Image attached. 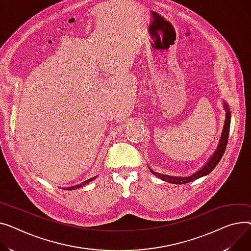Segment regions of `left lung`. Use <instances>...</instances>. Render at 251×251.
Masks as SVG:
<instances>
[{"instance_id": "obj_1", "label": "left lung", "mask_w": 251, "mask_h": 251, "mask_svg": "<svg viewBox=\"0 0 251 251\" xmlns=\"http://www.w3.org/2000/svg\"><path fill=\"white\" fill-rule=\"evenodd\" d=\"M224 108L226 111V120H225V124H224V127H223V131H222V136H221L220 139V143L218 145V148L216 150V152L213 154V156L210 158V160L205 163L204 166H202L201 169H200L198 172H196L195 174L190 175V176H186V177H177V176H169V175H165V174H160L157 172H154L152 169H150V171L156 175L157 177H159L160 179L170 182V183H174V184H184V183H188L190 181H194L200 177H202L204 175H208L210 172H212V170L217 166V164L220 162L221 158L223 157L224 152L226 150V146L228 143V137H229V129H230V122H231V113L229 110V106L227 105V103L224 104Z\"/></svg>"}]
</instances>
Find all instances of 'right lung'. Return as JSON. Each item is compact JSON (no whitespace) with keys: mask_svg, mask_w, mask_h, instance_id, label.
I'll return each mask as SVG.
<instances>
[{"mask_svg":"<svg viewBox=\"0 0 251 251\" xmlns=\"http://www.w3.org/2000/svg\"><path fill=\"white\" fill-rule=\"evenodd\" d=\"M93 179H95V177H92V178H90V179H88V180H85L84 182H82V183H80V184H77V185H75V186H71V187H68V188H66V190H72V189H77V188H79V187H81V186H84L85 184H87L88 182L89 181H92ZM65 189V188H64Z\"/></svg>","mask_w":251,"mask_h":251,"instance_id":"1","label":"right lung"}]
</instances>
